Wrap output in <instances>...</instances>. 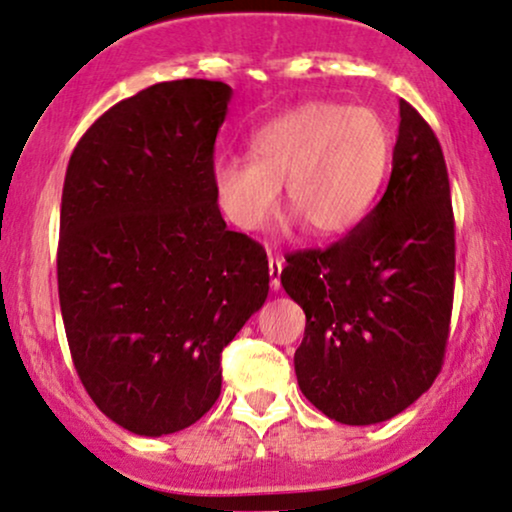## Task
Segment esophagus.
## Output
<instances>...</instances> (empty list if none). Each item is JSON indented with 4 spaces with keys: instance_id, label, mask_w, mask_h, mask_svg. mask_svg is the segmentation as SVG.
I'll use <instances>...</instances> for the list:
<instances>
[{
    "instance_id": "esophagus-1",
    "label": "esophagus",
    "mask_w": 512,
    "mask_h": 512,
    "mask_svg": "<svg viewBox=\"0 0 512 512\" xmlns=\"http://www.w3.org/2000/svg\"><path fill=\"white\" fill-rule=\"evenodd\" d=\"M281 269H283L281 257L269 255V276H272V291H279V288H281Z\"/></svg>"
}]
</instances>
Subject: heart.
I'll return each mask as SVG.
<instances>
[{
	"instance_id": "1",
	"label": "heart",
	"mask_w": 512,
	"mask_h": 512,
	"mask_svg": "<svg viewBox=\"0 0 512 512\" xmlns=\"http://www.w3.org/2000/svg\"><path fill=\"white\" fill-rule=\"evenodd\" d=\"M250 147L252 157H221L212 166L221 214L243 231L262 229L283 183L293 221L329 240L369 214L389 171L393 138L374 109L307 102L257 128Z\"/></svg>"
}]
</instances>
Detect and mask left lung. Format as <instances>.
I'll use <instances>...</instances> for the list:
<instances>
[{
    "instance_id": "obj_1",
    "label": "left lung",
    "mask_w": 512,
    "mask_h": 512,
    "mask_svg": "<svg viewBox=\"0 0 512 512\" xmlns=\"http://www.w3.org/2000/svg\"><path fill=\"white\" fill-rule=\"evenodd\" d=\"M455 231L448 171L429 123L400 100L389 186L326 250L286 257L281 286L303 307L295 350L303 396L365 427L415 403L441 372L453 310Z\"/></svg>"
}]
</instances>
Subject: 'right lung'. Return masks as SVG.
<instances>
[{"label":"right lung","mask_w":512,"mask_h":512,"mask_svg":"<svg viewBox=\"0 0 512 512\" xmlns=\"http://www.w3.org/2000/svg\"><path fill=\"white\" fill-rule=\"evenodd\" d=\"M233 90L150 85L88 128L66 169L59 303L73 365L109 420L181 432L221 393V350L264 305L267 252L226 229L214 140Z\"/></svg>","instance_id":"add662e5"}]
</instances>
